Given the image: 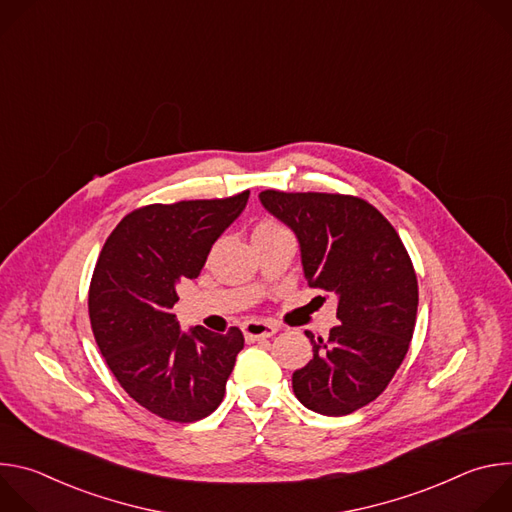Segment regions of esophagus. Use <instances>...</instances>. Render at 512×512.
<instances>
[{"mask_svg": "<svg viewBox=\"0 0 512 512\" xmlns=\"http://www.w3.org/2000/svg\"><path fill=\"white\" fill-rule=\"evenodd\" d=\"M279 328L275 324L269 322H259V320H249L243 324V332L249 340H257V338H269L277 332Z\"/></svg>", "mask_w": 512, "mask_h": 512, "instance_id": "34e87169", "label": "esophagus"}]
</instances>
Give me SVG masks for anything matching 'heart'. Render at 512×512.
<instances>
[{
	"label": "heart",
	"mask_w": 512,
	"mask_h": 512,
	"mask_svg": "<svg viewBox=\"0 0 512 512\" xmlns=\"http://www.w3.org/2000/svg\"><path fill=\"white\" fill-rule=\"evenodd\" d=\"M285 231L281 225H277L275 221H261L255 231H253V237H259V235H273V233H281Z\"/></svg>",
	"instance_id": "obj_1"
}]
</instances>
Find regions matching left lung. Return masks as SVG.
Wrapping results in <instances>:
<instances>
[{
  "instance_id": "1",
  "label": "left lung",
  "mask_w": 512,
  "mask_h": 512,
  "mask_svg": "<svg viewBox=\"0 0 512 512\" xmlns=\"http://www.w3.org/2000/svg\"><path fill=\"white\" fill-rule=\"evenodd\" d=\"M259 200L294 231L308 283L338 300L340 324L326 340L306 332L314 356L291 387L316 413L348 415L385 391L409 350L419 302L411 259L387 218L362 198L265 190Z\"/></svg>"
}]
</instances>
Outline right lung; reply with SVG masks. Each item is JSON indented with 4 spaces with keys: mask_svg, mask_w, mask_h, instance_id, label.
<instances>
[{
    "mask_svg": "<svg viewBox=\"0 0 512 512\" xmlns=\"http://www.w3.org/2000/svg\"><path fill=\"white\" fill-rule=\"evenodd\" d=\"M249 190L223 200L150 204L129 212L103 245L89 289V316L119 385L148 411L178 423L210 415L225 397L245 338L182 330L176 289L245 210Z\"/></svg>",
    "mask_w": 512,
    "mask_h": 512,
    "instance_id": "1",
    "label": "right lung"
}]
</instances>
